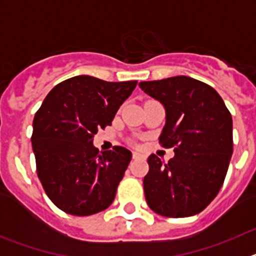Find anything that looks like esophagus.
<instances>
[{"instance_id": "1", "label": "esophagus", "mask_w": 256, "mask_h": 256, "mask_svg": "<svg viewBox=\"0 0 256 256\" xmlns=\"http://www.w3.org/2000/svg\"><path fill=\"white\" fill-rule=\"evenodd\" d=\"M133 159L134 160H142V159H146V156L144 154L138 152V151H133Z\"/></svg>"}]
</instances>
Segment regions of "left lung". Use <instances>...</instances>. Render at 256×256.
I'll use <instances>...</instances> for the list:
<instances>
[{
	"mask_svg": "<svg viewBox=\"0 0 256 256\" xmlns=\"http://www.w3.org/2000/svg\"><path fill=\"white\" fill-rule=\"evenodd\" d=\"M165 108L162 148H173L166 164L152 154L144 178L151 210L168 218L198 214L218 195L234 152L232 116L209 84L186 76L141 82Z\"/></svg>",
	"mask_w": 256,
	"mask_h": 256,
	"instance_id": "obj_1",
	"label": "left lung"
}]
</instances>
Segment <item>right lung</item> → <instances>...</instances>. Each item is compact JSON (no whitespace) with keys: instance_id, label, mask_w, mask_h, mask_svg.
I'll return each mask as SVG.
<instances>
[{"instance_id":"add662e5","label":"right lung","mask_w":256,"mask_h":256,"mask_svg":"<svg viewBox=\"0 0 256 256\" xmlns=\"http://www.w3.org/2000/svg\"><path fill=\"white\" fill-rule=\"evenodd\" d=\"M137 80L106 82L78 76L51 90L34 115L32 148L50 200L62 212L86 216L112 205L132 159L122 146L98 152L94 137L112 126Z\"/></svg>"}]
</instances>
